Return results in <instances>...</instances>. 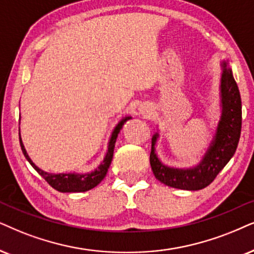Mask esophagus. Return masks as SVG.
Returning a JSON list of instances; mask_svg holds the SVG:
<instances>
[{"label": "esophagus", "mask_w": 254, "mask_h": 254, "mask_svg": "<svg viewBox=\"0 0 254 254\" xmlns=\"http://www.w3.org/2000/svg\"><path fill=\"white\" fill-rule=\"evenodd\" d=\"M140 114H149L150 112V105L149 104H142L139 107Z\"/></svg>", "instance_id": "1"}]
</instances>
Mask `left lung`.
Instances as JSON below:
<instances>
[{"label":"left lung","mask_w":254,"mask_h":254,"mask_svg":"<svg viewBox=\"0 0 254 254\" xmlns=\"http://www.w3.org/2000/svg\"><path fill=\"white\" fill-rule=\"evenodd\" d=\"M220 117L216 130L197 164L190 168H173L164 164L156 152L159 130L151 140L150 164L153 175L170 188L197 191L206 188L232 158L242 131V98L229 60L220 62Z\"/></svg>","instance_id":"8db88e82"}]
</instances>
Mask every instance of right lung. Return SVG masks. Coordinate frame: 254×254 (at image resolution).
<instances>
[{
  "label": "right lung",
  "instance_id": "right-lung-1",
  "mask_svg": "<svg viewBox=\"0 0 254 254\" xmlns=\"http://www.w3.org/2000/svg\"><path fill=\"white\" fill-rule=\"evenodd\" d=\"M131 116H125L116 124V127H114L112 132L110 134L108 142V150L105 153L103 160L97 165V168L92 170L90 172L81 173V172H68V173H50L38 168L35 163L31 160L29 157L27 150H25L24 144L22 142L21 132H20V144L22 152L30 165L40 173L46 181L49 183V185L53 186L54 189L60 192H85L94 189L95 186H97L99 183L103 181V178L107 175L109 168H110L112 157H114V150H115V144H116V139L118 137V133L121 132L122 127H123L124 123L127 121L131 120ZM21 120V118H20Z\"/></svg>",
  "mask_w": 254,
  "mask_h": 254
}]
</instances>
